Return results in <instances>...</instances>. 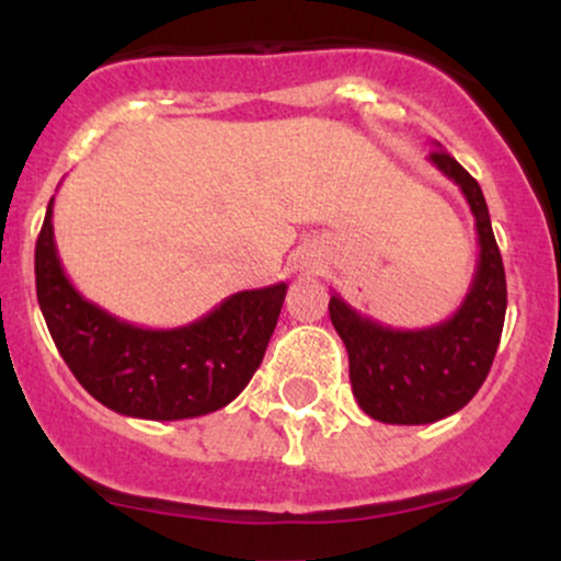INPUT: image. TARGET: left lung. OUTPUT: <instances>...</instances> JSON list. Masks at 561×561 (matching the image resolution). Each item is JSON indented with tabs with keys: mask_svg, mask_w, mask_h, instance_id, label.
<instances>
[{
	"mask_svg": "<svg viewBox=\"0 0 561 561\" xmlns=\"http://www.w3.org/2000/svg\"><path fill=\"white\" fill-rule=\"evenodd\" d=\"M427 160L459 186L478 227V268L454 317L424 330H392L362 317L337 293L330 298L353 396L385 424H430L465 409L491 371L506 317L504 261L480 184L446 150H433Z\"/></svg>",
	"mask_w": 561,
	"mask_h": 561,
	"instance_id": "left-lung-1",
	"label": "left lung"
}]
</instances>
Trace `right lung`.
Returning a JSON list of instances; mask_svg holds the SVG:
<instances>
[{
    "label": "right lung",
    "instance_id": "add662e5",
    "mask_svg": "<svg viewBox=\"0 0 561 561\" xmlns=\"http://www.w3.org/2000/svg\"><path fill=\"white\" fill-rule=\"evenodd\" d=\"M53 205L36 240V298L62 362L89 396L137 420H192L234 401L272 340L287 282L229 295L173 330L124 321L87 300L62 272Z\"/></svg>",
    "mask_w": 561,
    "mask_h": 561
}]
</instances>
